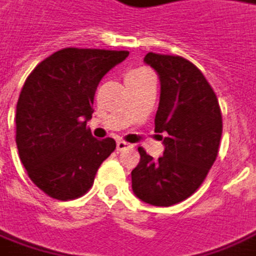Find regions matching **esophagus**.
Wrapping results in <instances>:
<instances>
[{
    "instance_id": "esophagus-1",
    "label": "esophagus",
    "mask_w": 256,
    "mask_h": 256,
    "mask_svg": "<svg viewBox=\"0 0 256 256\" xmlns=\"http://www.w3.org/2000/svg\"><path fill=\"white\" fill-rule=\"evenodd\" d=\"M126 148H131V145L130 144H126L125 140H116V150H124Z\"/></svg>"
}]
</instances>
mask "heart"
<instances>
[{
  "label": "heart",
  "instance_id": "b5f03b06",
  "mask_svg": "<svg viewBox=\"0 0 256 256\" xmlns=\"http://www.w3.org/2000/svg\"><path fill=\"white\" fill-rule=\"evenodd\" d=\"M148 70L145 68H138V70H132L131 73H128V76H138V74H142V73H146Z\"/></svg>",
  "mask_w": 256,
  "mask_h": 256
}]
</instances>
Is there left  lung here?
<instances>
[{
	"instance_id": "left-lung-1",
	"label": "left lung",
	"mask_w": 256,
	"mask_h": 256,
	"mask_svg": "<svg viewBox=\"0 0 256 256\" xmlns=\"http://www.w3.org/2000/svg\"><path fill=\"white\" fill-rule=\"evenodd\" d=\"M144 62L160 82L155 132L164 135H159L164 150L154 159L138 149L132 192L144 203L169 207L192 196L206 179L218 154L222 118L216 92L193 63L156 53Z\"/></svg>"
}]
</instances>
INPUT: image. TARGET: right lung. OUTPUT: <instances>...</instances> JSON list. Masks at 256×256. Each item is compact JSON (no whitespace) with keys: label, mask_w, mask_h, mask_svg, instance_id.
Here are the masks:
<instances>
[{"label":"right lung","mask_w":256,"mask_h":256,"mask_svg":"<svg viewBox=\"0 0 256 256\" xmlns=\"http://www.w3.org/2000/svg\"><path fill=\"white\" fill-rule=\"evenodd\" d=\"M128 54L68 48L26 78L16 104V146L30 180L48 196L63 202L83 196L116 149L112 138L96 140L86 125L101 78Z\"/></svg>","instance_id":"right-lung-1"}]
</instances>
